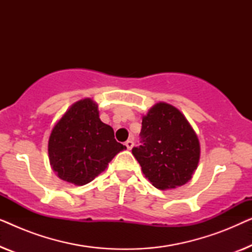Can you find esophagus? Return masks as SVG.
<instances>
[{
  "label": "esophagus",
  "mask_w": 252,
  "mask_h": 252,
  "mask_svg": "<svg viewBox=\"0 0 252 252\" xmlns=\"http://www.w3.org/2000/svg\"><path fill=\"white\" fill-rule=\"evenodd\" d=\"M125 146L127 147V149H128V150L132 149L133 146H134V141H133V139H129V140H127L126 142H125Z\"/></svg>",
  "instance_id": "obj_1"
}]
</instances>
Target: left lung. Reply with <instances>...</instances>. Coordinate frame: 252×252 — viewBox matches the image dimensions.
<instances>
[{"instance_id":"8db88e82","label":"left lung","mask_w":252,"mask_h":252,"mask_svg":"<svg viewBox=\"0 0 252 252\" xmlns=\"http://www.w3.org/2000/svg\"><path fill=\"white\" fill-rule=\"evenodd\" d=\"M141 146L132 153L153 186L175 188L191 179L199 160L194 129L177 108L157 103L142 118Z\"/></svg>"}]
</instances>
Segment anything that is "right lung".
Returning <instances> with one entry per match:
<instances>
[{"mask_svg":"<svg viewBox=\"0 0 252 252\" xmlns=\"http://www.w3.org/2000/svg\"><path fill=\"white\" fill-rule=\"evenodd\" d=\"M124 149L112 127L101 122L91 98L78 101L65 112L48 143L53 170L62 180L78 186L94 180Z\"/></svg>","mask_w":252,"mask_h":252,"instance_id":"right-lung-1","label":"right lung"}]
</instances>
